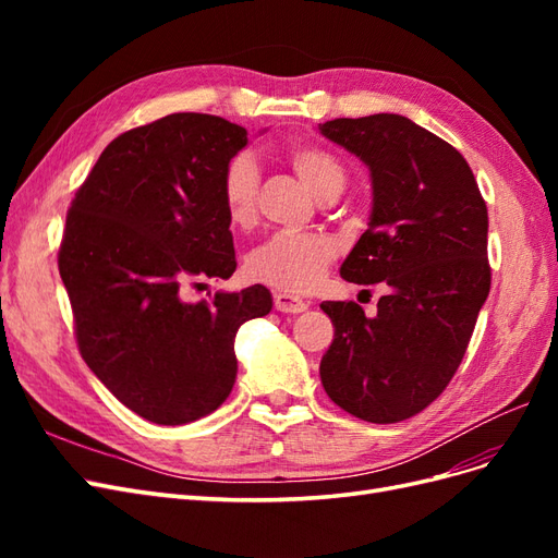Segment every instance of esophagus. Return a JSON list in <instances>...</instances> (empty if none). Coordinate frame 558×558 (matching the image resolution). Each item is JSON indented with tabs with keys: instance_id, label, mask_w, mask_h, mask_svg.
<instances>
[{
	"instance_id": "1",
	"label": "esophagus",
	"mask_w": 558,
	"mask_h": 558,
	"mask_svg": "<svg viewBox=\"0 0 558 558\" xmlns=\"http://www.w3.org/2000/svg\"><path fill=\"white\" fill-rule=\"evenodd\" d=\"M310 307V302L289 293H275V310L281 314H300Z\"/></svg>"
}]
</instances>
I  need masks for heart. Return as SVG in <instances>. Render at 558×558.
Returning <instances> with one entry per match:
<instances>
[{
  "instance_id": "heart-1",
  "label": "heart",
  "mask_w": 558,
  "mask_h": 558,
  "mask_svg": "<svg viewBox=\"0 0 558 558\" xmlns=\"http://www.w3.org/2000/svg\"><path fill=\"white\" fill-rule=\"evenodd\" d=\"M286 160L300 181L318 199L340 195L347 185L342 162L328 150L300 144L293 146ZM260 170L248 154L230 158L221 174V199L232 228H248L258 211ZM337 246L320 232H277L253 248L244 260V272L253 283H265L283 293H310L324 281Z\"/></svg>"
}]
</instances>
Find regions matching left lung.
<instances>
[{
  "label": "left lung",
  "instance_id": "left-lung-1",
  "mask_svg": "<svg viewBox=\"0 0 558 558\" xmlns=\"http://www.w3.org/2000/svg\"><path fill=\"white\" fill-rule=\"evenodd\" d=\"M318 130L373 177V214L340 275L388 289L373 318L356 302L320 305L335 326L320 384L344 412L398 424L426 410L465 356L492 289L486 202L459 150L410 118H335Z\"/></svg>",
  "mask_w": 558,
  "mask_h": 558
}]
</instances>
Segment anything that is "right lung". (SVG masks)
<instances>
[{"label":"right lung","instance_id":"right-lung-1","mask_svg":"<svg viewBox=\"0 0 558 558\" xmlns=\"http://www.w3.org/2000/svg\"><path fill=\"white\" fill-rule=\"evenodd\" d=\"M246 142L218 116L158 118L118 134L66 211L58 267L81 356L160 426L221 408L238 377L234 335L272 310L260 283L185 300L238 267L221 174Z\"/></svg>","mask_w":558,"mask_h":558}]
</instances>
